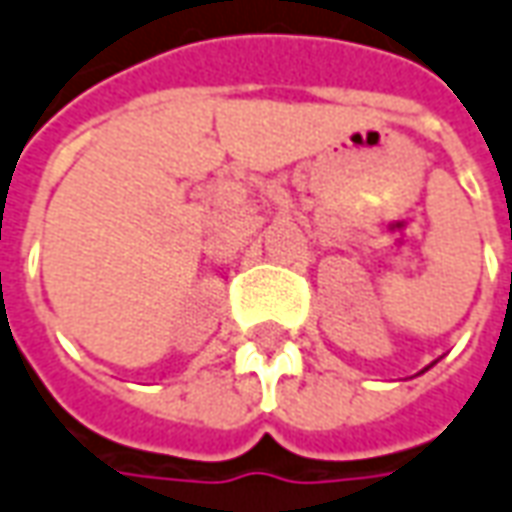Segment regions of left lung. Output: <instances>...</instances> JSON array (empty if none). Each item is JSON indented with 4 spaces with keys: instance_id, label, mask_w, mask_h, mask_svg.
I'll return each mask as SVG.
<instances>
[{
    "instance_id": "8db88e82",
    "label": "left lung",
    "mask_w": 512,
    "mask_h": 512,
    "mask_svg": "<svg viewBox=\"0 0 512 512\" xmlns=\"http://www.w3.org/2000/svg\"><path fill=\"white\" fill-rule=\"evenodd\" d=\"M434 363H437V360H434ZM434 363H431V366H434ZM431 366H425L423 372H428V369H431ZM423 372H420V375H423Z\"/></svg>"
}]
</instances>
